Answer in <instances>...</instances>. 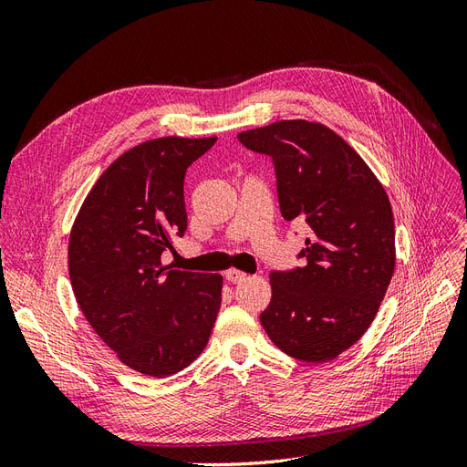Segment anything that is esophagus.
<instances>
[{
  "mask_svg": "<svg viewBox=\"0 0 467 467\" xmlns=\"http://www.w3.org/2000/svg\"><path fill=\"white\" fill-rule=\"evenodd\" d=\"M225 280L232 282V285H237V282L247 280V275L242 273V271H237V268H230V271L225 273Z\"/></svg>",
  "mask_w": 467,
  "mask_h": 467,
  "instance_id": "obj_1",
  "label": "esophagus"
}]
</instances>
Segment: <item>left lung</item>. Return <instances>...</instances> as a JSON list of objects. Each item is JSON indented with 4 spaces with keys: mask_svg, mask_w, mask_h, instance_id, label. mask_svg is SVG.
Wrapping results in <instances>:
<instances>
[{
    "mask_svg": "<svg viewBox=\"0 0 467 467\" xmlns=\"http://www.w3.org/2000/svg\"><path fill=\"white\" fill-rule=\"evenodd\" d=\"M237 140L273 160L282 218L309 228L298 255L306 265L271 273L261 325L288 357L333 360L370 327L393 276L388 194L360 155L319 122L278 120Z\"/></svg>",
    "mask_w": 467,
    "mask_h": 467,
    "instance_id": "left-lung-1",
    "label": "left lung"
}]
</instances>
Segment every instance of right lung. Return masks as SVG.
Instances as JSON below:
<instances>
[{"instance_id":"right-lung-1","label":"right lung","mask_w":467,"mask_h":467,"mask_svg":"<svg viewBox=\"0 0 467 467\" xmlns=\"http://www.w3.org/2000/svg\"><path fill=\"white\" fill-rule=\"evenodd\" d=\"M214 142L167 136L124 151L95 182L69 234V280L81 312L140 374L187 368L214 327L222 276L161 263L187 230V169Z\"/></svg>"}]
</instances>
